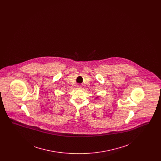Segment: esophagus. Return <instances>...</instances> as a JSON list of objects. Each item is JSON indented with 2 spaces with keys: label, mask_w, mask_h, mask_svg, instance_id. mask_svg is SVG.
<instances>
[{
  "label": "esophagus",
  "mask_w": 161,
  "mask_h": 161,
  "mask_svg": "<svg viewBox=\"0 0 161 161\" xmlns=\"http://www.w3.org/2000/svg\"><path fill=\"white\" fill-rule=\"evenodd\" d=\"M77 88H78V89H81V86L80 85H78Z\"/></svg>",
  "instance_id": "obj_1"
}]
</instances>
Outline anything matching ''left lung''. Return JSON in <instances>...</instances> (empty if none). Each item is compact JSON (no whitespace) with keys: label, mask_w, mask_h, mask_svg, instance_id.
I'll list each match as a JSON object with an SVG mask.
<instances>
[{"label":"left lung","mask_w":161,"mask_h":161,"mask_svg":"<svg viewBox=\"0 0 161 161\" xmlns=\"http://www.w3.org/2000/svg\"><path fill=\"white\" fill-rule=\"evenodd\" d=\"M95 99H96V100H97V99H100V96H97V97L95 98Z\"/></svg>","instance_id":"8db88e82"}]
</instances>
